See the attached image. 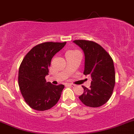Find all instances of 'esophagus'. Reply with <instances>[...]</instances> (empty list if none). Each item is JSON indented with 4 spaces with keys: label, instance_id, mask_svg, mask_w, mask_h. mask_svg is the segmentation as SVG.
<instances>
[{
    "label": "esophagus",
    "instance_id": "1",
    "mask_svg": "<svg viewBox=\"0 0 134 134\" xmlns=\"http://www.w3.org/2000/svg\"><path fill=\"white\" fill-rule=\"evenodd\" d=\"M66 85H67V86L73 87H75L76 86V85H74V84H71V83H67V84H66Z\"/></svg>",
    "mask_w": 134,
    "mask_h": 134
}]
</instances>
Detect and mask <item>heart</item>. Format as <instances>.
<instances>
[{
	"instance_id": "heart-1",
	"label": "heart",
	"mask_w": 134,
	"mask_h": 134,
	"mask_svg": "<svg viewBox=\"0 0 134 134\" xmlns=\"http://www.w3.org/2000/svg\"><path fill=\"white\" fill-rule=\"evenodd\" d=\"M77 53V51H67V53H65V55H71V54H74Z\"/></svg>"
}]
</instances>
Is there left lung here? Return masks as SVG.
I'll return each instance as SVG.
<instances>
[{
  "label": "left lung",
  "mask_w": 134,
  "mask_h": 134,
  "mask_svg": "<svg viewBox=\"0 0 134 134\" xmlns=\"http://www.w3.org/2000/svg\"><path fill=\"white\" fill-rule=\"evenodd\" d=\"M85 55L83 74L91 77L90 89L82 86L83 93L79 97L88 107L98 108L108 102L113 93L115 83L113 59L101 45L91 41L75 40Z\"/></svg>",
  "instance_id": "left-lung-1"
}]
</instances>
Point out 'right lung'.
Wrapping results in <instances>:
<instances>
[{"label": "right lung", "mask_w": 134, "mask_h": 134, "mask_svg": "<svg viewBox=\"0 0 134 134\" xmlns=\"http://www.w3.org/2000/svg\"><path fill=\"white\" fill-rule=\"evenodd\" d=\"M66 42H45L32 48L25 55L19 70V86L23 97L32 109L44 111L53 108L61 96L63 85L47 82L53 57L65 45Z\"/></svg>", "instance_id": "right-lung-1"}]
</instances>
